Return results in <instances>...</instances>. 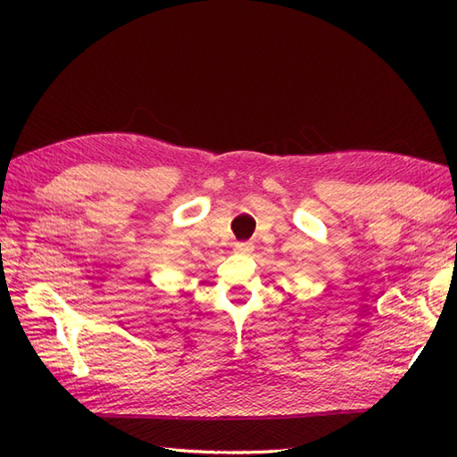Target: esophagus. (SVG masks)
Here are the masks:
<instances>
[{"mask_svg": "<svg viewBox=\"0 0 457 457\" xmlns=\"http://www.w3.org/2000/svg\"><path fill=\"white\" fill-rule=\"evenodd\" d=\"M234 250H236V253H250L253 250V245H252V242H237Z\"/></svg>", "mask_w": 457, "mask_h": 457, "instance_id": "obj_1", "label": "esophagus"}]
</instances>
